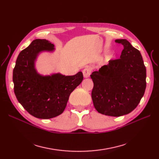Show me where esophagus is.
<instances>
[{
	"label": "esophagus",
	"mask_w": 159,
	"mask_h": 159,
	"mask_svg": "<svg viewBox=\"0 0 159 159\" xmlns=\"http://www.w3.org/2000/svg\"><path fill=\"white\" fill-rule=\"evenodd\" d=\"M91 73V70L89 68H85L83 70L84 77V78H89Z\"/></svg>",
	"instance_id": "34e87169"
}]
</instances>
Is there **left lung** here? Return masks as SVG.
Listing matches in <instances>:
<instances>
[{
	"label": "left lung",
	"mask_w": 159,
	"mask_h": 159,
	"mask_svg": "<svg viewBox=\"0 0 159 159\" xmlns=\"http://www.w3.org/2000/svg\"><path fill=\"white\" fill-rule=\"evenodd\" d=\"M123 46L120 58L91 76L93 82L91 98L99 113L119 117L137 107L146 89V68L140 52L125 39L115 40Z\"/></svg>",
	"instance_id": "8db88e82"
}]
</instances>
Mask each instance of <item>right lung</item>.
Segmentation results:
<instances>
[{
    "label": "right lung",
    "mask_w": 159,
    "mask_h": 159,
    "mask_svg": "<svg viewBox=\"0 0 159 159\" xmlns=\"http://www.w3.org/2000/svg\"><path fill=\"white\" fill-rule=\"evenodd\" d=\"M54 44L36 39L19 54L13 70L14 91L22 107L32 116L51 119L64 111L70 93L84 79L81 71L74 75L60 74L42 76L37 73L34 62L40 52L53 51Z\"/></svg>",
    "instance_id": "1"
}]
</instances>
